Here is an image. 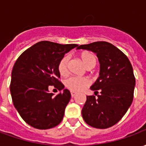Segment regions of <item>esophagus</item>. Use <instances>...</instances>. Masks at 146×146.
Wrapping results in <instances>:
<instances>
[{
    "mask_svg": "<svg viewBox=\"0 0 146 146\" xmlns=\"http://www.w3.org/2000/svg\"><path fill=\"white\" fill-rule=\"evenodd\" d=\"M76 95V92H71V96H72V97H74V96H75V95Z\"/></svg>",
    "mask_w": 146,
    "mask_h": 146,
    "instance_id": "34e87169",
    "label": "esophagus"
}]
</instances>
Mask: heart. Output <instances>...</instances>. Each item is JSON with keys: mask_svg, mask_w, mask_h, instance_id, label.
Segmentation results:
<instances>
[{"mask_svg": "<svg viewBox=\"0 0 146 146\" xmlns=\"http://www.w3.org/2000/svg\"><path fill=\"white\" fill-rule=\"evenodd\" d=\"M80 58L88 68H92L96 64V58L90 51L82 52L80 54ZM69 61H70L69 55H65L58 63V70L62 76H66L68 73ZM90 84H91V80L88 77L71 76L66 80L65 85L70 91L77 92L84 90Z\"/></svg>", "mask_w": 146, "mask_h": 146, "instance_id": "heart-1", "label": "heart"}]
</instances>
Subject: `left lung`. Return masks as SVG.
Instances as JSON below:
<instances>
[{
	"mask_svg": "<svg viewBox=\"0 0 146 146\" xmlns=\"http://www.w3.org/2000/svg\"><path fill=\"white\" fill-rule=\"evenodd\" d=\"M77 49L95 52L100 63L99 76L91 87L98 97L87 96L83 118L95 128L110 127L121 119L133 101L135 78L131 64L122 51L109 42L80 45Z\"/></svg>",
	"mask_w": 146,
	"mask_h": 146,
	"instance_id": "8db88e82",
	"label": "left lung"
}]
</instances>
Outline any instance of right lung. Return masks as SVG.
Returning <instances> with one entry per match:
<instances>
[{
	"mask_svg": "<svg viewBox=\"0 0 146 146\" xmlns=\"http://www.w3.org/2000/svg\"><path fill=\"white\" fill-rule=\"evenodd\" d=\"M77 46L40 41L18 58L11 72L10 92L15 108L31 127L52 128L63 119L71 98L70 91L64 89L54 96L48 88L54 85L59 90L64 88L58 80V66L64 54Z\"/></svg>",
	"mask_w": 146,
	"mask_h": 146,
	"instance_id": "add662e5",
	"label": "right lung"
}]
</instances>
